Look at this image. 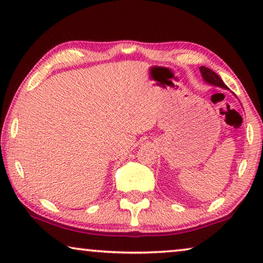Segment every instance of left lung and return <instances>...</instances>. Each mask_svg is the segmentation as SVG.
I'll return each mask as SVG.
<instances>
[{
    "label": "left lung",
    "mask_w": 263,
    "mask_h": 263,
    "mask_svg": "<svg viewBox=\"0 0 263 263\" xmlns=\"http://www.w3.org/2000/svg\"><path fill=\"white\" fill-rule=\"evenodd\" d=\"M200 71L201 74H202L204 82H207V84H210L212 86H217V87L229 89V87L224 84V81L221 80L220 77H219L218 74H215L213 70L210 69V68L200 67Z\"/></svg>",
    "instance_id": "8db88e82"
}]
</instances>
